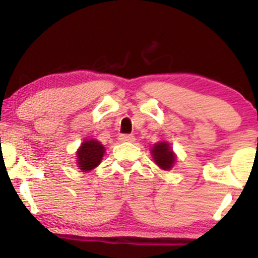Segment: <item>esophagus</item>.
Masks as SVG:
<instances>
[{"instance_id":"1","label":"esophagus","mask_w":258,"mask_h":258,"mask_svg":"<svg viewBox=\"0 0 258 258\" xmlns=\"http://www.w3.org/2000/svg\"><path fill=\"white\" fill-rule=\"evenodd\" d=\"M118 140L121 142H134L135 141V136H134V135H121Z\"/></svg>"}]
</instances>
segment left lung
<instances>
[{"instance_id":"8db88e82","label":"left lung","mask_w":258,"mask_h":258,"mask_svg":"<svg viewBox=\"0 0 258 258\" xmlns=\"http://www.w3.org/2000/svg\"><path fill=\"white\" fill-rule=\"evenodd\" d=\"M151 153H152V157L155 160L156 165L160 168H162V170L168 171L175 165L176 156L167 142H158V144H156L152 147V150H151Z\"/></svg>"}]
</instances>
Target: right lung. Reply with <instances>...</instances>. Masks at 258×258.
Here are the masks:
<instances>
[{"label":"right lung","instance_id":"right-lung-1","mask_svg":"<svg viewBox=\"0 0 258 258\" xmlns=\"http://www.w3.org/2000/svg\"><path fill=\"white\" fill-rule=\"evenodd\" d=\"M105 153V147L96 140H86L77 150V165L80 170L86 172L97 167Z\"/></svg>","mask_w":258,"mask_h":258}]
</instances>
